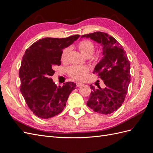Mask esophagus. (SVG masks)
Masks as SVG:
<instances>
[{
  "label": "esophagus",
  "instance_id": "34e87169",
  "mask_svg": "<svg viewBox=\"0 0 153 153\" xmlns=\"http://www.w3.org/2000/svg\"><path fill=\"white\" fill-rule=\"evenodd\" d=\"M76 85L77 87H80V86H82V85H84V84L81 82H76Z\"/></svg>",
  "mask_w": 153,
  "mask_h": 153
}]
</instances>
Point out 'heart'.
Masks as SVG:
<instances>
[{"mask_svg":"<svg viewBox=\"0 0 153 153\" xmlns=\"http://www.w3.org/2000/svg\"><path fill=\"white\" fill-rule=\"evenodd\" d=\"M78 47L80 51L85 57L91 56L95 51V45L91 41L88 39H84L79 42ZM71 48L66 47L62 51L61 54V59L62 62H66L68 59V56ZM89 71V69L88 66H71L68 69L69 76L73 79L82 81L86 77L87 74Z\"/></svg>","mask_w":153,"mask_h":153,"instance_id":"heart-1","label":"heart"}]
</instances>
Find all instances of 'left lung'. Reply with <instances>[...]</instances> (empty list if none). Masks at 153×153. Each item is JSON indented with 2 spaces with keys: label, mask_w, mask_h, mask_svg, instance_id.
<instances>
[{
  "label": "left lung",
  "mask_w": 153,
  "mask_h": 153,
  "mask_svg": "<svg viewBox=\"0 0 153 153\" xmlns=\"http://www.w3.org/2000/svg\"><path fill=\"white\" fill-rule=\"evenodd\" d=\"M90 38L102 46L103 57L95 66L94 73H97L106 88L95 89L91 92L87 105L95 112L102 114L113 113L123 103L130 81V62L122 45L106 33L96 32L82 36Z\"/></svg>",
  "instance_id": "obj_1"
}]
</instances>
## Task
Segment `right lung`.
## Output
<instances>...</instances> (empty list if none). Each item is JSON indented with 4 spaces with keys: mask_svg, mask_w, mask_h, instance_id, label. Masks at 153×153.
I'll return each instance as SVG.
<instances>
[{
    "mask_svg": "<svg viewBox=\"0 0 153 153\" xmlns=\"http://www.w3.org/2000/svg\"><path fill=\"white\" fill-rule=\"evenodd\" d=\"M79 37L43 38L25 51L19 71L20 91L29 108L38 117L48 119L61 113L76 88V84L71 82L57 86L51 76L55 73L54 66L61 65L62 50Z\"/></svg>",
    "mask_w": 153,
    "mask_h": 153,
    "instance_id": "1",
    "label": "right lung"
}]
</instances>
